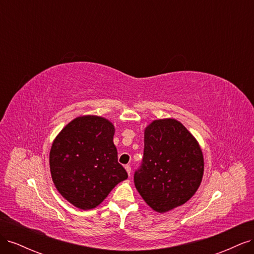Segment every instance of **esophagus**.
Returning <instances> with one entry per match:
<instances>
[{"label":"esophagus","instance_id":"esophagus-1","mask_svg":"<svg viewBox=\"0 0 254 254\" xmlns=\"http://www.w3.org/2000/svg\"><path fill=\"white\" fill-rule=\"evenodd\" d=\"M125 170H126L127 174H128V176L131 175V167H130V165H126L125 166Z\"/></svg>","mask_w":254,"mask_h":254}]
</instances>
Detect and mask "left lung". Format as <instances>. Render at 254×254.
<instances>
[{"mask_svg": "<svg viewBox=\"0 0 254 254\" xmlns=\"http://www.w3.org/2000/svg\"><path fill=\"white\" fill-rule=\"evenodd\" d=\"M204 170L198 141L179 121H152L144 130V157L134 186L152 210L165 213L189 201Z\"/></svg>", "mask_w": 254, "mask_h": 254, "instance_id": "obj_1", "label": "left lung"}]
</instances>
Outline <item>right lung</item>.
Segmentation results:
<instances>
[{
  "mask_svg": "<svg viewBox=\"0 0 254 254\" xmlns=\"http://www.w3.org/2000/svg\"><path fill=\"white\" fill-rule=\"evenodd\" d=\"M114 125L97 115H82L65 125L53 141L50 171L57 190L81 210L101 204L128 178L118 162Z\"/></svg>",
  "mask_w": 254,
  "mask_h": 254,
  "instance_id": "right-lung-1",
  "label": "right lung"
}]
</instances>
